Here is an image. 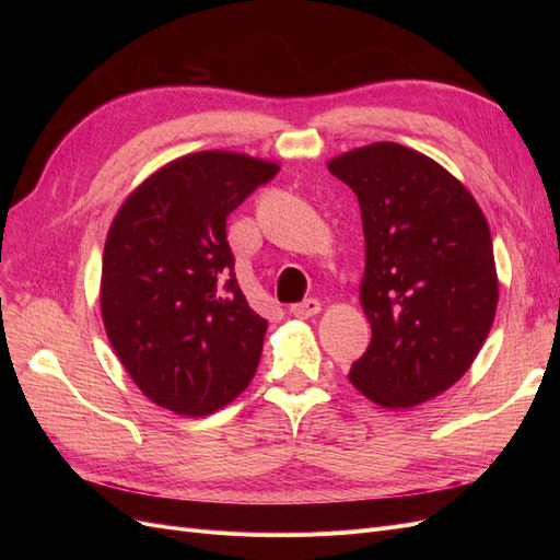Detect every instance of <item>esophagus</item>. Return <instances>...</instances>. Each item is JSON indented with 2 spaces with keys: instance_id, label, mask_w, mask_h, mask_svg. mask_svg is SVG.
<instances>
[{
  "instance_id": "1",
  "label": "esophagus",
  "mask_w": 560,
  "mask_h": 560,
  "mask_svg": "<svg viewBox=\"0 0 560 560\" xmlns=\"http://www.w3.org/2000/svg\"><path fill=\"white\" fill-rule=\"evenodd\" d=\"M319 311H322V306H319L317 299H306V301H301V303H294V306H290V313L294 317H299V319H308V317L317 315Z\"/></svg>"
}]
</instances>
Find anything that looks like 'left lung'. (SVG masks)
<instances>
[{"instance_id":"8db88e82","label":"left lung","mask_w":560,"mask_h":560,"mask_svg":"<svg viewBox=\"0 0 560 560\" xmlns=\"http://www.w3.org/2000/svg\"><path fill=\"white\" fill-rule=\"evenodd\" d=\"M360 200V303L371 343L350 383L385 409H411L460 381L498 311L493 241L479 202L444 165L397 142L334 156Z\"/></svg>"}]
</instances>
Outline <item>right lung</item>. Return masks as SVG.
<instances>
[{"mask_svg": "<svg viewBox=\"0 0 560 560\" xmlns=\"http://www.w3.org/2000/svg\"><path fill=\"white\" fill-rule=\"evenodd\" d=\"M278 171L238 151H196L135 186L109 226L107 338L140 393L177 416L224 409L257 374L268 322L235 280L226 217Z\"/></svg>", "mask_w": 560, "mask_h": 560, "instance_id": "add662e5", "label": "right lung"}]
</instances>
